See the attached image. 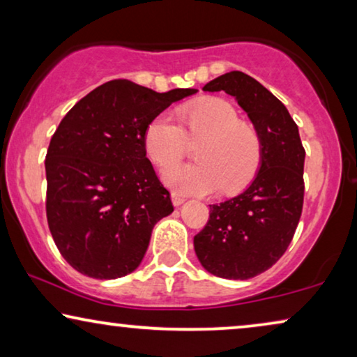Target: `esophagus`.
<instances>
[{"label":"esophagus","instance_id":"34e87169","mask_svg":"<svg viewBox=\"0 0 357 357\" xmlns=\"http://www.w3.org/2000/svg\"><path fill=\"white\" fill-rule=\"evenodd\" d=\"M183 202H185V198L182 197V195L177 193V192H172V203H174V206H180V204H182Z\"/></svg>","mask_w":357,"mask_h":357}]
</instances>
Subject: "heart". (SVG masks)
<instances>
[{"instance_id":"heart-1","label":"heart","mask_w":357,"mask_h":357,"mask_svg":"<svg viewBox=\"0 0 357 357\" xmlns=\"http://www.w3.org/2000/svg\"><path fill=\"white\" fill-rule=\"evenodd\" d=\"M178 120L180 125L167 114L154 116L143 136L148 158L167 165L162 180L169 188L182 195H206L222 187L237 193L252 183L263 162V141L231 102L206 97L178 109ZM187 139H202L194 153L199 162L169 166L181 157Z\"/></svg>"}]
</instances>
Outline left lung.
<instances>
[{
  "instance_id": "1",
  "label": "left lung",
  "mask_w": 357,
  "mask_h": 357,
  "mask_svg": "<svg viewBox=\"0 0 357 357\" xmlns=\"http://www.w3.org/2000/svg\"><path fill=\"white\" fill-rule=\"evenodd\" d=\"M203 91L236 97L263 141V162L245 192L209 204V219L193 238L204 270L248 280L271 268L289 247L304 204V159L299 130L266 87L242 71L209 81Z\"/></svg>"
}]
</instances>
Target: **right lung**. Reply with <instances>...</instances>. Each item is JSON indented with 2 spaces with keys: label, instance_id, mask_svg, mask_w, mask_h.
<instances>
[{
  "label": "right lung",
  "instance_id": "right-lung-1",
  "mask_svg": "<svg viewBox=\"0 0 357 357\" xmlns=\"http://www.w3.org/2000/svg\"><path fill=\"white\" fill-rule=\"evenodd\" d=\"M197 89L155 92L126 79L77 102L47 151V221L63 258L82 275L115 280L135 271L155 222L174 211L146 158L154 116Z\"/></svg>",
  "mask_w": 357,
  "mask_h": 357
}]
</instances>
